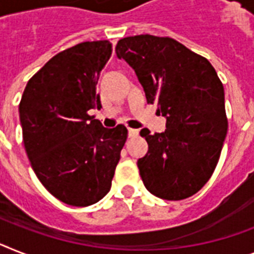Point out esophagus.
Returning a JSON list of instances; mask_svg holds the SVG:
<instances>
[{"instance_id": "34e87169", "label": "esophagus", "mask_w": 254, "mask_h": 254, "mask_svg": "<svg viewBox=\"0 0 254 254\" xmlns=\"http://www.w3.org/2000/svg\"><path fill=\"white\" fill-rule=\"evenodd\" d=\"M137 135H139V129L128 128V137H136Z\"/></svg>"}]
</instances>
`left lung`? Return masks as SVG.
I'll list each match as a JSON object with an SVG mask.
<instances>
[{
    "mask_svg": "<svg viewBox=\"0 0 254 254\" xmlns=\"http://www.w3.org/2000/svg\"><path fill=\"white\" fill-rule=\"evenodd\" d=\"M115 52L135 70L148 104L167 119L162 133L140 132L149 146L137 161L144 186L165 200L193 196L214 173L228 128L214 67L171 37H125Z\"/></svg>",
    "mask_w": 254,
    "mask_h": 254,
    "instance_id": "1",
    "label": "left lung"
}]
</instances>
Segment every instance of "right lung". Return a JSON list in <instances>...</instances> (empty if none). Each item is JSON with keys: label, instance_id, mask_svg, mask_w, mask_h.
Returning a JSON list of instances; mask_svg holds the SVG:
<instances>
[{"label": "right lung", "instance_id": "right-lung-1", "mask_svg": "<svg viewBox=\"0 0 254 254\" xmlns=\"http://www.w3.org/2000/svg\"><path fill=\"white\" fill-rule=\"evenodd\" d=\"M108 40L85 41L50 58L28 80L19 104L23 142L33 171L54 197L89 206L112 187L127 128H105L98 75L112 56Z\"/></svg>", "mask_w": 254, "mask_h": 254}]
</instances>
